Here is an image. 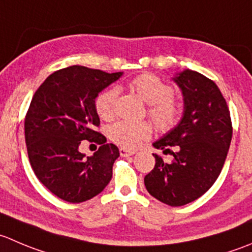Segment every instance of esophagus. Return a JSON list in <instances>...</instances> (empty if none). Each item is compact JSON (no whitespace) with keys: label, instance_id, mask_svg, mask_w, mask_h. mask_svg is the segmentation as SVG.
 <instances>
[{"label":"esophagus","instance_id":"1","mask_svg":"<svg viewBox=\"0 0 252 252\" xmlns=\"http://www.w3.org/2000/svg\"><path fill=\"white\" fill-rule=\"evenodd\" d=\"M119 154H121V156H124V158H126V156L134 155V154H135V150H128V149L121 148V149H119Z\"/></svg>","mask_w":252,"mask_h":252}]
</instances>
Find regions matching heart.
<instances>
[{"mask_svg":"<svg viewBox=\"0 0 252 252\" xmlns=\"http://www.w3.org/2000/svg\"><path fill=\"white\" fill-rule=\"evenodd\" d=\"M129 87L148 103V116L158 130L170 131L175 128L182 116V106L175 97L173 87L153 74H141L129 82ZM118 90L111 87L97 96L94 101L96 113L102 121H112ZM153 134L150 123L121 121L112 124L108 136L113 143L124 149H135Z\"/></svg>","mask_w":252,"mask_h":252,"instance_id":"heart-1","label":"heart"}]
</instances>
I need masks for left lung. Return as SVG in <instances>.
<instances>
[{"mask_svg":"<svg viewBox=\"0 0 252 252\" xmlns=\"http://www.w3.org/2000/svg\"><path fill=\"white\" fill-rule=\"evenodd\" d=\"M182 90L185 111L170 133L155 141L172 162L155 156V167L145 176L149 193L171 207L185 206L213 186L225 162L233 136L230 112L220 90L208 77L185 70L175 77ZM171 147H175L173 153Z\"/></svg>","mask_w":252,"mask_h":252,"instance_id":"left-lung-1","label":"left lung"}]
</instances>
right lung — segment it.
I'll use <instances>...</instances> for the list:
<instances>
[{
  "instance_id": "1",
  "label": "right lung",
  "mask_w": 252,
  "mask_h": 252,
  "mask_svg": "<svg viewBox=\"0 0 252 252\" xmlns=\"http://www.w3.org/2000/svg\"><path fill=\"white\" fill-rule=\"evenodd\" d=\"M121 76L74 65L46 77L34 94L24 118L29 162L38 180L59 198L89 201L111 181L119 150L96 130L94 99ZM84 140L101 146L85 158L78 150Z\"/></svg>"
}]
</instances>
